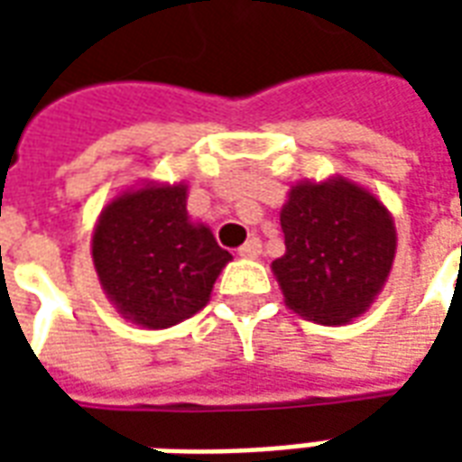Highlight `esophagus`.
<instances>
[{
	"label": "esophagus",
	"instance_id": "obj_1",
	"mask_svg": "<svg viewBox=\"0 0 462 462\" xmlns=\"http://www.w3.org/2000/svg\"><path fill=\"white\" fill-rule=\"evenodd\" d=\"M260 254H262V242L257 240V237H252V240H247L240 247V257H245V260H257Z\"/></svg>",
	"mask_w": 462,
	"mask_h": 462
}]
</instances>
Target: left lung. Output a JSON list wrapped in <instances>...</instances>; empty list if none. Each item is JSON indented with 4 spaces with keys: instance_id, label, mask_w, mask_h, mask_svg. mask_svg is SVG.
<instances>
[{
    "instance_id": "obj_1",
    "label": "left lung",
    "mask_w": 462,
    "mask_h": 462,
    "mask_svg": "<svg viewBox=\"0 0 462 462\" xmlns=\"http://www.w3.org/2000/svg\"><path fill=\"white\" fill-rule=\"evenodd\" d=\"M284 254L272 262L284 304L301 319L341 327L364 317L396 260L393 215L344 175L291 182L280 212Z\"/></svg>"
}]
</instances>
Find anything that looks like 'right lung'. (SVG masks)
Segmentation results:
<instances>
[{"instance_id": "add662e5", "label": "right lung", "mask_w": 462, "mask_h": 462, "mask_svg": "<svg viewBox=\"0 0 462 462\" xmlns=\"http://www.w3.org/2000/svg\"><path fill=\"white\" fill-rule=\"evenodd\" d=\"M188 190L185 180L135 182L106 202L91 232L106 300L141 329H168L198 314L232 260L210 227L188 215Z\"/></svg>"}]
</instances>
